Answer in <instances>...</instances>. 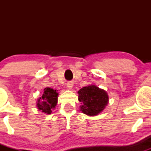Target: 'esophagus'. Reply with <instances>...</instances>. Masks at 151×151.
Here are the masks:
<instances>
[{
	"instance_id": "34e87169",
	"label": "esophagus",
	"mask_w": 151,
	"mask_h": 151,
	"mask_svg": "<svg viewBox=\"0 0 151 151\" xmlns=\"http://www.w3.org/2000/svg\"><path fill=\"white\" fill-rule=\"evenodd\" d=\"M73 82H72V81H70V82H68L67 83V88H68L69 89H72V87H73Z\"/></svg>"
}]
</instances>
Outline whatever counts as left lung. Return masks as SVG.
Segmentation results:
<instances>
[{"label":"left lung","instance_id":"8db88e82","mask_svg":"<svg viewBox=\"0 0 151 151\" xmlns=\"http://www.w3.org/2000/svg\"><path fill=\"white\" fill-rule=\"evenodd\" d=\"M78 94L80 111L89 116H95L103 111L109 101L106 91L95 84L81 88L78 91Z\"/></svg>","mask_w":151,"mask_h":151}]
</instances>
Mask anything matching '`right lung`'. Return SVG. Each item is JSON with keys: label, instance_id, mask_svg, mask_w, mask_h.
Returning a JSON list of instances; mask_svg holds the SVG:
<instances>
[{"label": "right lung", "instance_id": "1", "mask_svg": "<svg viewBox=\"0 0 151 151\" xmlns=\"http://www.w3.org/2000/svg\"><path fill=\"white\" fill-rule=\"evenodd\" d=\"M58 90L46 87L42 95L37 100V109L46 114H50L52 110L55 109L58 101Z\"/></svg>", "mask_w": 151, "mask_h": 151}]
</instances>
